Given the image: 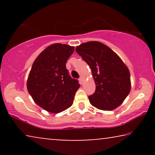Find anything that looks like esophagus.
I'll use <instances>...</instances> for the list:
<instances>
[{"label":"esophagus","mask_w":155,"mask_h":155,"mask_svg":"<svg viewBox=\"0 0 155 155\" xmlns=\"http://www.w3.org/2000/svg\"><path fill=\"white\" fill-rule=\"evenodd\" d=\"M79 81H80V84H83V82H84V78H83V77H80V78H79Z\"/></svg>","instance_id":"1"}]
</instances>
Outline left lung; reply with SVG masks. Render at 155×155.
Listing matches in <instances>:
<instances>
[{
    "instance_id": "8db88e82",
    "label": "left lung",
    "mask_w": 155,
    "mask_h": 155,
    "mask_svg": "<svg viewBox=\"0 0 155 155\" xmlns=\"http://www.w3.org/2000/svg\"><path fill=\"white\" fill-rule=\"evenodd\" d=\"M75 51L90 67L96 84L95 92L89 96L91 104L104 111L119 107L131 89L130 71L124 61L99 41L83 43Z\"/></svg>"
}]
</instances>
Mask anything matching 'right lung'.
<instances>
[{
    "label": "right lung",
    "instance_id": "1",
    "mask_svg": "<svg viewBox=\"0 0 155 155\" xmlns=\"http://www.w3.org/2000/svg\"><path fill=\"white\" fill-rule=\"evenodd\" d=\"M74 48L67 44H51L37 56L31 66L27 90L35 102L48 112L58 114L71 107L80 87L65 66Z\"/></svg>",
    "mask_w": 155,
    "mask_h": 155
}]
</instances>
